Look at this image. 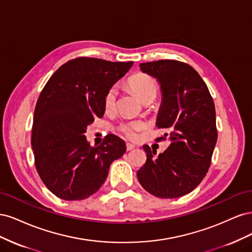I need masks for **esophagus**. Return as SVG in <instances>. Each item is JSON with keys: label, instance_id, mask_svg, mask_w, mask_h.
Here are the masks:
<instances>
[{"label": "esophagus", "instance_id": "obj_1", "mask_svg": "<svg viewBox=\"0 0 252 252\" xmlns=\"http://www.w3.org/2000/svg\"><path fill=\"white\" fill-rule=\"evenodd\" d=\"M135 147V145L131 144V143H126V149L129 151V150H132L133 148Z\"/></svg>", "mask_w": 252, "mask_h": 252}]
</instances>
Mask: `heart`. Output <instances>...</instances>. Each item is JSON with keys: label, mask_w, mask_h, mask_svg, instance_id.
I'll list each match as a JSON object with an SVG mask.
<instances>
[{"label": "heart", "mask_w": 252, "mask_h": 252, "mask_svg": "<svg viewBox=\"0 0 252 252\" xmlns=\"http://www.w3.org/2000/svg\"><path fill=\"white\" fill-rule=\"evenodd\" d=\"M129 85L135 91V94L144 102L151 97H156L158 91V85L157 81L146 73H136L129 79ZM118 97V87L117 85L110 86L103 96V103L106 110H112L116 107ZM146 127L145 122L141 120L126 121L121 123L118 127L119 131L125 135L127 139L136 140L139 138V132Z\"/></svg>", "instance_id": "obj_1"}]
</instances>
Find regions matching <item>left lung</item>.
<instances>
[{
    "mask_svg": "<svg viewBox=\"0 0 252 252\" xmlns=\"http://www.w3.org/2000/svg\"><path fill=\"white\" fill-rule=\"evenodd\" d=\"M140 67L158 79L163 93L157 126L167 132L156 141L169 139L171 144L156 158L157 151L144 145L147 159L136 177L155 196L185 195L200 184L211 164L218 140L213 98L201 75L184 62L158 60Z\"/></svg>",
    "mask_w": 252,
    "mask_h": 252,
    "instance_id": "8db88e82",
    "label": "left lung"
}]
</instances>
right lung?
Segmentation results:
<instances>
[{
    "label": "right lung",
    "mask_w": 252,
    "mask_h": 252,
    "mask_svg": "<svg viewBox=\"0 0 252 252\" xmlns=\"http://www.w3.org/2000/svg\"><path fill=\"white\" fill-rule=\"evenodd\" d=\"M132 62L80 57L53 73L34 108L32 146L34 165L50 191L66 201L87 199L104 184L111 163L125 154L114 134L100 146L86 141V128L105 112L103 96Z\"/></svg>",
    "instance_id": "1"
}]
</instances>
